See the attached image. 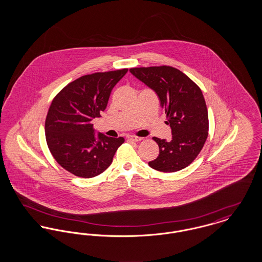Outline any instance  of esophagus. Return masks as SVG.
Masks as SVG:
<instances>
[{
    "label": "esophagus",
    "mask_w": 262,
    "mask_h": 262,
    "mask_svg": "<svg viewBox=\"0 0 262 262\" xmlns=\"http://www.w3.org/2000/svg\"><path fill=\"white\" fill-rule=\"evenodd\" d=\"M126 140H128V141H136V142H138V141L142 140V137H135V136H128V137H126Z\"/></svg>",
    "instance_id": "34e87169"
}]
</instances>
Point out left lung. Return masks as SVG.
Segmentation results:
<instances>
[{
  "label": "left lung",
  "mask_w": 262,
  "mask_h": 262,
  "mask_svg": "<svg viewBox=\"0 0 262 262\" xmlns=\"http://www.w3.org/2000/svg\"><path fill=\"white\" fill-rule=\"evenodd\" d=\"M129 72L156 92L166 114L172 139L153 137L159 155L148 163L154 170L172 173L198 157L208 137V112L202 91L187 75L170 66L133 68Z\"/></svg>",
  "instance_id": "1"
}]
</instances>
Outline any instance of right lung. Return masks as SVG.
Masks as SVG:
<instances>
[{"label":"right lung","instance_id":"obj_1","mask_svg":"<svg viewBox=\"0 0 262 262\" xmlns=\"http://www.w3.org/2000/svg\"><path fill=\"white\" fill-rule=\"evenodd\" d=\"M127 69L83 75L55 96L45 121L47 145L64 170L80 178L103 173L124 137L95 136L92 121L107 107L114 86Z\"/></svg>","mask_w":262,"mask_h":262}]
</instances>
